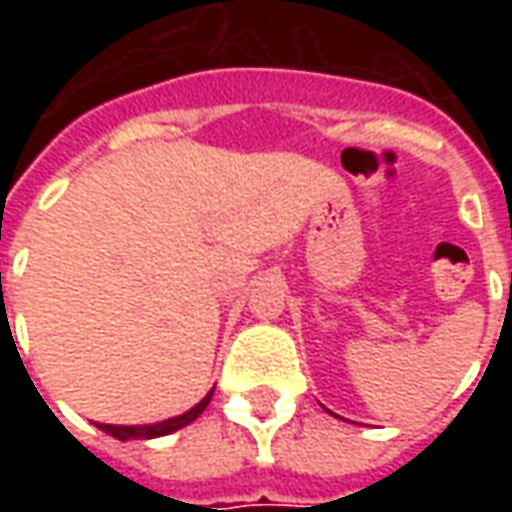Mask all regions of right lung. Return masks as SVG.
I'll list each match as a JSON object with an SVG mask.
<instances>
[{"mask_svg": "<svg viewBox=\"0 0 512 512\" xmlns=\"http://www.w3.org/2000/svg\"><path fill=\"white\" fill-rule=\"evenodd\" d=\"M211 397H213V389L208 392V395L202 397L200 403H197L194 408L183 411V414H178V417H169V419H161V422H153V425H104V422H95V425H98V430H104V433H109V436H115V439H120V441L158 439V436H167V433H175V430L191 425V422H194V419L200 417L202 411L208 408Z\"/></svg>", "mask_w": 512, "mask_h": 512, "instance_id": "obj_1", "label": "right lung"}]
</instances>
